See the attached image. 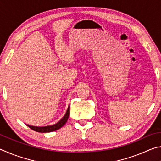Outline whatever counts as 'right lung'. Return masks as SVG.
Listing matches in <instances>:
<instances>
[{
  "mask_svg": "<svg viewBox=\"0 0 161 161\" xmlns=\"http://www.w3.org/2000/svg\"><path fill=\"white\" fill-rule=\"evenodd\" d=\"M69 106L68 107V108L67 110V112L65 114V115L62 117V119L59 121L58 123L52 125V126H42V127H39V126H30V125H27L29 128H31L32 130H35V131L40 132V133H48V132H53L54 130H57L60 129L64 125L66 124L68 118H69Z\"/></svg>",
  "mask_w": 161,
  "mask_h": 161,
  "instance_id": "add662e5",
  "label": "right lung"
}]
</instances>
